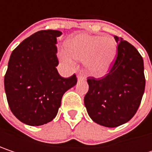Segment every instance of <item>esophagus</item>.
I'll use <instances>...</instances> for the list:
<instances>
[{
  "instance_id": "1",
  "label": "esophagus",
  "mask_w": 152,
  "mask_h": 152,
  "mask_svg": "<svg viewBox=\"0 0 152 152\" xmlns=\"http://www.w3.org/2000/svg\"><path fill=\"white\" fill-rule=\"evenodd\" d=\"M84 80H85V77L83 76V75L79 74V75L77 76V81H84Z\"/></svg>"
}]
</instances>
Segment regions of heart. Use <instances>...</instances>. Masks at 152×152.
I'll use <instances>...</instances> for the list:
<instances>
[{
    "label": "heart",
    "instance_id": "heart-1",
    "mask_svg": "<svg viewBox=\"0 0 152 152\" xmlns=\"http://www.w3.org/2000/svg\"><path fill=\"white\" fill-rule=\"evenodd\" d=\"M67 46L68 49H59L58 56L61 61L73 68L76 59L83 61L86 71L95 77L106 76L117 53L116 42L110 36L78 34L68 40Z\"/></svg>",
    "mask_w": 152,
    "mask_h": 152
}]
</instances>
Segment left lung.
I'll use <instances>...</instances> for the list:
<instances>
[{
  "label": "left lung",
  "mask_w": 152,
  "mask_h": 152,
  "mask_svg": "<svg viewBox=\"0 0 152 152\" xmlns=\"http://www.w3.org/2000/svg\"><path fill=\"white\" fill-rule=\"evenodd\" d=\"M118 55L101 79L89 77L84 106L91 119L104 127L121 126L136 114L145 88L143 60L130 43L114 36Z\"/></svg>",
  "instance_id": "1"
}]
</instances>
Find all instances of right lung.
Instances as JSON below:
<instances>
[{"label": "right lung", "instance_id": "right-lung-1", "mask_svg": "<svg viewBox=\"0 0 152 152\" xmlns=\"http://www.w3.org/2000/svg\"><path fill=\"white\" fill-rule=\"evenodd\" d=\"M61 31H39L12 52L4 88L10 108L24 124L40 126L57 115L63 94L76 84V76H60L56 53Z\"/></svg>", "mask_w": 152, "mask_h": 152}]
</instances>
